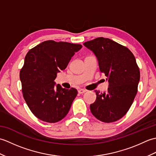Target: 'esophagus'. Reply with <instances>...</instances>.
<instances>
[{
    "mask_svg": "<svg viewBox=\"0 0 156 156\" xmlns=\"http://www.w3.org/2000/svg\"><path fill=\"white\" fill-rule=\"evenodd\" d=\"M87 92V90H84V89L80 88V89H79V90H78V93L79 94H83V93H84V92Z\"/></svg>",
    "mask_w": 156,
    "mask_h": 156,
    "instance_id": "1",
    "label": "esophagus"
}]
</instances>
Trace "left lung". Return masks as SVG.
<instances>
[{"label": "left lung", "mask_w": 156, "mask_h": 156, "mask_svg": "<svg viewBox=\"0 0 156 156\" xmlns=\"http://www.w3.org/2000/svg\"><path fill=\"white\" fill-rule=\"evenodd\" d=\"M84 45L95 54L100 71L108 81L107 92L94 90L97 99L90 106L92 114L105 122L118 121L127 113L137 92L140 72L135 56L108 38H96Z\"/></svg>", "instance_id": "1"}]
</instances>
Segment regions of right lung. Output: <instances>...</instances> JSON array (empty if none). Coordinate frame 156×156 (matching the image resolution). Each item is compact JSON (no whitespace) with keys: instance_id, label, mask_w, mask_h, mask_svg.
I'll use <instances>...</instances> for the list:
<instances>
[{"instance_id":"add662e5","label":"right lung","mask_w":156,"mask_h":156,"mask_svg":"<svg viewBox=\"0 0 156 156\" xmlns=\"http://www.w3.org/2000/svg\"><path fill=\"white\" fill-rule=\"evenodd\" d=\"M82 48L80 44L49 40L26 55L20 71L22 92L29 109L40 120L54 123L68 114L78 91L74 88H63L54 80Z\"/></svg>"}]
</instances>
